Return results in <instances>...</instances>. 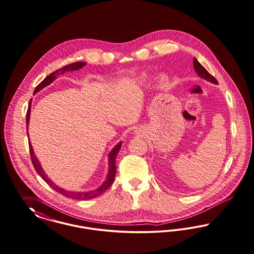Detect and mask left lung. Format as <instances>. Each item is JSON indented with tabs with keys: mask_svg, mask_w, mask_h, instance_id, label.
Instances as JSON below:
<instances>
[{
	"mask_svg": "<svg viewBox=\"0 0 254 254\" xmlns=\"http://www.w3.org/2000/svg\"><path fill=\"white\" fill-rule=\"evenodd\" d=\"M194 71L197 73V75L201 76L202 78H204L208 81H211L213 83H218V80L213 75H211L208 71L195 59H194Z\"/></svg>",
	"mask_w": 254,
	"mask_h": 254,
	"instance_id": "1",
	"label": "left lung"
}]
</instances>
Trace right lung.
<instances>
[{"label":"right lung","instance_id":"add662e5","mask_svg":"<svg viewBox=\"0 0 254 254\" xmlns=\"http://www.w3.org/2000/svg\"><path fill=\"white\" fill-rule=\"evenodd\" d=\"M85 64H86L85 62L77 61V62L71 63V64H69V65H66V66L60 68L59 70L53 72L52 74H50L48 76H46L45 78L36 86V88L34 90V94L37 93L39 90L44 88L47 85H49L50 83H52L60 74H63L64 72H68V71L78 70V69L82 68ZM30 102H31V100L30 101V105H29V107H28L27 116H26V117H27V120H26L27 126L29 125V120H30ZM27 131H28V127H27ZM121 146H122V143L120 142L119 144H118L114 149H112L111 152L109 153V173H108V176H107V178H106V180L104 182V184H103L100 188H98V189H96V190H94V191L79 193V192H70V191H66V190H64V189H62V188H60L59 186H57L55 183H53V181H52L51 179H48V177H47V175L44 173L43 169L41 168V166L39 164V161L37 160L36 156L34 155V152H33V150H32L30 143H29L31 162H32V164H33V167H34L35 171L37 172V174H38L42 179L45 180L49 186H51V187H52L54 190H56L57 192H59L60 194H63V195L66 196V197L75 198V199H79V200H87V199H90V198L97 197V196L104 194L105 191L111 186V184L113 183L114 179H115V175H116V163H115V160H116V156H117L120 149H121Z\"/></svg>","mask_w":254,"mask_h":254}]
</instances>
